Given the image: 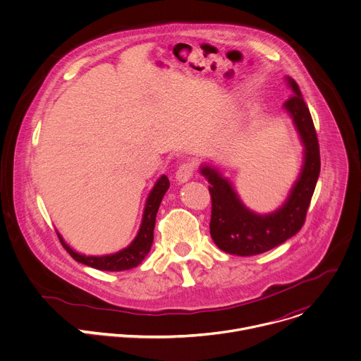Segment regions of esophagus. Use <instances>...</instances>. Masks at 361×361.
I'll list each match as a JSON object with an SVG mask.
<instances>
[{
	"label": "esophagus",
	"instance_id": "1",
	"mask_svg": "<svg viewBox=\"0 0 361 361\" xmlns=\"http://www.w3.org/2000/svg\"><path fill=\"white\" fill-rule=\"evenodd\" d=\"M194 170H195V164L191 163V161H185V163H183V164L177 169V171H176V178H177L180 183H185V181H188V180L192 177Z\"/></svg>",
	"mask_w": 361,
	"mask_h": 361
}]
</instances>
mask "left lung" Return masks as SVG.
<instances>
[{
	"mask_svg": "<svg viewBox=\"0 0 361 361\" xmlns=\"http://www.w3.org/2000/svg\"><path fill=\"white\" fill-rule=\"evenodd\" d=\"M287 81L293 95L284 102V109L293 117L304 144V164L281 207L267 216L255 214L240 201L231 184L217 170L209 166L201 167V174L210 183V234L217 247L228 254L244 257L266 252L297 234L305 221L320 174V147L310 110L298 84L290 77Z\"/></svg>",
	"mask_w": 361,
	"mask_h": 361,
	"instance_id": "obj_1",
	"label": "left lung"
}]
</instances>
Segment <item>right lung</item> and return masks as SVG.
I'll use <instances>...</instances> for the list:
<instances>
[{
	"label": "right lung",
	"mask_w": 361,
	"mask_h": 361,
	"mask_svg": "<svg viewBox=\"0 0 361 361\" xmlns=\"http://www.w3.org/2000/svg\"><path fill=\"white\" fill-rule=\"evenodd\" d=\"M170 187V181L166 176H161V178L156 183L154 188L151 190L147 202H145V209H144V216L141 221L140 231L134 241L124 250L116 252V254H109V255H84L75 252L73 248H70L63 237L59 234V238L63 244V247L67 250V252L73 257V259L78 263H82L88 267L97 269V270H104V271H124L137 267L141 264V262L145 259L152 240H154V227H156V217L157 212L160 207V202L166 194V191Z\"/></svg>",
	"instance_id": "obj_1"
}]
</instances>
